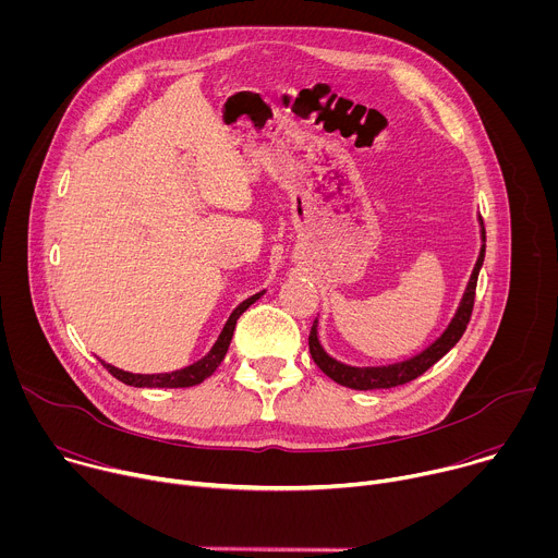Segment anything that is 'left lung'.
Here are the masks:
<instances>
[{
    "label": "left lung",
    "mask_w": 558,
    "mask_h": 558,
    "mask_svg": "<svg viewBox=\"0 0 558 558\" xmlns=\"http://www.w3.org/2000/svg\"><path fill=\"white\" fill-rule=\"evenodd\" d=\"M480 225H482V250H480V258L474 263V269L470 274V280L465 284V291L459 300V306L452 315V320L448 323V327L444 329V333L428 344L422 353L404 360V362H395L388 366H351L344 364L336 357H331L325 347L320 344V338H317V317L311 327L308 333V351L313 362L320 366V371L325 375H329L333 381L347 386V388H355V390H375V388H392V386H400L407 384L415 377H420L422 373H426L435 362H439L463 336L468 323H470V315H472V304H474V289H476V278H480L482 265H484V256H486V229L480 216Z\"/></svg>",
    "instance_id": "1"
}]
</instances>
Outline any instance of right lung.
<instances>
[{
    "mask_svg": "<svg viewBox=\"0 0 558 558\" xmlns=\"http://www.w3.org/2000/svg\"><path fill=\"white\" fill-rule=\"evenodd\" d=\"M260 293H254L252 298L243 300L241 304H238L231 315L227 317V323L218 336V340L214 342V347L209 349L207 355H203L201 360H196L194 364L185 366V368H179V371H172V373H151V375H145V373H130V371H123V368H117L108 362L101 360V364L108 368V373H112L119 381L128 384V386H134V388H187V386H196L201 384L203 379H207L216 368L218 364L222 362L227 349H229V342H231V336H233V329H235V323L238 317H241L260 295Z\"/></svg>",
    "mask_w": 558,
    "mask_h": 558,
    "instance_id": "obj_1",
    "label": "right lung"
}]
</instances>
